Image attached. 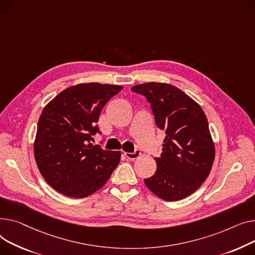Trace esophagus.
<instances>
[{
    "mask_svg": "<svg viewBox=\"0 0 255 255\" xmlns=\"http://www.w3.org/2000/svg\"><path fill=\"white\" fill-rule=\"evenodd\" d=\"M125 155L127 156L128 159H130V160H134L137 159L140 155H141V152L139 150H134L132 153H129V152H127L125 153Z\"/></svg>",
    "mask_w": 255,
    "mask_h": 255,
    "instance_id": "1",
    "label": "esophagus"
}]
</instances>
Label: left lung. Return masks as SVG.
Instances as JSON below:
<instances>
[{"label": "left lung", "instance_id": "left-lung-1", "mask_svg": "<svg viewBox=\"0 0 255 255\" xmlns=\"http://www.w3.org/2000/svg\"><path fill=\"white\" fill-rule=\"evenodd\" d=\"M150 103L158 128L166 130L156 171L144 180L164 201L182 200L201 187L210 174L215 147L200 105L168 83L147 82L131 87Z\"/></svg>", "mask_w": 255, "mask_h": 255}]
</instances>
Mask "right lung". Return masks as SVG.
<instances>
[{"label": "right lung", "instance_id": "right-lung-1", "mask_svg": "<svg viewBox=\"0 0 255 255\" xmlns=\"http://www.w3.org/2000/svg\"><path fill=\"white\" fill-rule=\"evenodd\" d=\"M123 86L81 83L66 88L44 107L34 154L43 178L69 198L91 196L108 181L121 152L94 145L97 123L107 102Z\"/></svg>", "mask_w": 255, "mask_h": 255}]
</instances>
